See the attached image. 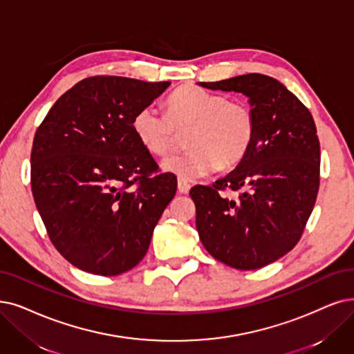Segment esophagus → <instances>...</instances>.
<instances>
[{
  "mask_svg": "<svg viewBox=\"0 0 354 354\" xmlns=\"http://www.w3.org/2000/svg\"><path fill=\"white\" fill-rule=\"evenodd\" d=\"M177 189H178V192H180L181 194H187V193L190 192V185H189L187 181H185V180H178Z\"/></svg>",
  "mask_w": 354,
  "mask_h": 354,
  "instance_id": "1",
  "label": "esophagus"
}]
</instances>
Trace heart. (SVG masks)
Here are the masks:
<instances>
[{
  "label": "heart",
  "instance_id": "1",
  "mask_svg": "<svg viewBox=\"0 0 354 354\" xmlns=\"http://www.w3.org/2000/svg\"><path fill=\"white\" fill-rule=\"evenodd\" d=\"M167 115L153 106L139 109L132 119L138 142L153 157H164L186 135L187 152L162 161L164 171L181 180H194L241 161L256 133L252 109L241 100L183 86L168 97Z\"/></svg>",
  "mask_w": 354,
  "mask_h": 354
}]
</instances>
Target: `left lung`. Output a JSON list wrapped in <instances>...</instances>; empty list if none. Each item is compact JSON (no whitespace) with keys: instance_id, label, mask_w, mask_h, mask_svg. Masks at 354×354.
I'll list each match as a JSON object with an SVG mask.
<instances>
[{"instance_id":"8db88e82","label":"left lung","mask_w":354,"mask_h":354,"mask_svg":"<svg viewBox=\"0 0 354 354\" xmlns=\"http://www.w3.org/2000/svg\"><path fill=\"white\" fill-rule=\"evenodd\" d=\"M209 90L248 97L256 133L245 157L214 186H194L196 228L212 257L257 270L288 254L302 236L319 187V140L309 110L277 80L247 74ZM225 189L239 191L236 201Z\"/></svg>"}]
</instances>
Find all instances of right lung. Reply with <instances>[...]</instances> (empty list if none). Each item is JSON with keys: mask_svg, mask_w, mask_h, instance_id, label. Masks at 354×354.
Returning a JSON list of instances; mask_svg holds the SVG:
<instances>
[{"mask_svg": "<svg viewBox=\"0 0 354 354\" xmlns=\"http://www.w3.org/2000/svg\"><path fill=\"white\" fill-rule=\"evenodd\" d=\"M171 82L98 75L77 82L36 131L32 192L55 248L71 264L118 276L145 257L177 180L132 131L135 113Z\"/></svg>", "mask_w": 354, "mask_h": 354, "instance_id": "right-lung-1", "label": "right lung"}]
</instances>
